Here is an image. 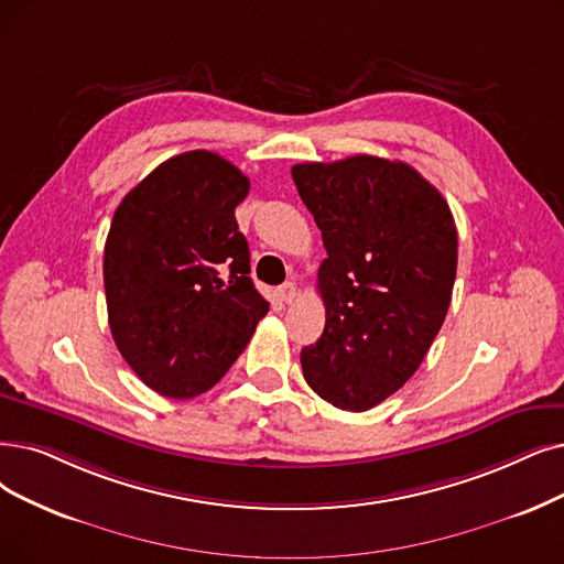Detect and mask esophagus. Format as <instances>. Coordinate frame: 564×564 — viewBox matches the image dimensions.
Instances as JSON below:
<instances>
[{"label":"esophagus","mask_w":564,"mask_h":564,"mask_svg":"<svg viewBox=\"0 0 564 564\" xmlns=\"http://www.w3.org/2000/svg\"><path fill=\"white\" fill-rule=\"evenodd\" d=\"M278 296H280V301H284V303H294V299H296V284H294V282H284V284L278 289Z\"/></svg>","instance_id":"esophagus-1"}]
</instances>
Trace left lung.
I'll return each mask as SVG.
<instances>
[{
	"label": "left lung",
	"instance_id": "8db88e82",
	"mask_svg": "<svg viewBox=\"0 0 564 564\" xmlns=\"http://www.w3.org/2000/svg\"><path fill=\"white\" fill-rule=\"evenodd\" d=\"M322 231L326 326L303 347L310 389L345 412L393 395L437 337L458 265L452 208L404 162L356 154L291 169Z\"/></svg>",
	"mask_w": 564,
	"mask_h": 564
}]
</instances>
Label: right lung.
<instances>
[{
    "label": "right lung",
    "mask_w": 564,
    "mask_h": 564,
    "mask_svg": "<svg viewBox=\"0 0 564 564\" xmlns=\"http://www.w3.org/2000/svg\"><path fill=\"white\" fill-rule=\"evenodd\" d=\"M250 192L208 150L171 156L133 187L104 247L108 324L129 368L166 398L206 393L265 317L236 206Z\"/></svg>",
    "instance_id": "right-lung-1"
}]
</instances>
